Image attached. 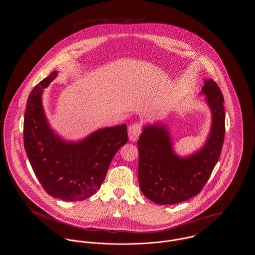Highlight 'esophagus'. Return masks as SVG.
<instances>
[{
  "label": "esophagus",
  "mask_w": 255,
  "mask_h": 255,
  "mask_svg": "<svg viewBox=\"0 0 255 255\" xmlns=\"http://www.w3.org/2000/svg\"><path fill=\"white\" fill-rule=\"evenodd\" d=\"M141 131H142V126H141L140 123L135 122V123L132 124V125L129 127V129H128V134H129L130 140L135 141V140L138 138V136H139V134L141 133Z\"/></svg>",
  "instance_id": "1"
}]
</instances>
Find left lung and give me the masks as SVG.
I'll list each match as a JSON object with an SVG mask.
<instances>
[{
	"mask_svg": "<svg viewBox=\"0 0 255 255\" xmlns=\"http://www.w3.org/2000/svg\"><path fill=\"white\" fill-rule=\"evenodd\" d=\"M203 93L212 111V128L201 151L189 158L175 156L163 126H146L139 135V187L156 204H179L199 194L218 161L226 130L224 97L211 78L205 80Z\"/></svg>",
	"mask_w": 255,
	"mask_h": 255,
	"instance_id": "obj_1",
	"label": "left lung"
}]
</instances>
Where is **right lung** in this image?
Wrapping results in <instances>:
<instances>
[{"instance_id":"1","label":"right lung","mask_w":255,"mask_h":255,"mask_svg":"<svg viewBox=\"0 0 255 255\" xmlns=\"http://www.w3.org/2000/svg\"><path fill=\"white\" fill-rule=\"evenodd\" d=\"M52 72L27 98L24 145L34 174L48 194L67 202L93 196L104 181L116 153L128 141L127 125L98 130L78 143H67L49 129L42 107L43 89L56 77Z\"/></svg>"}]
</instances>
